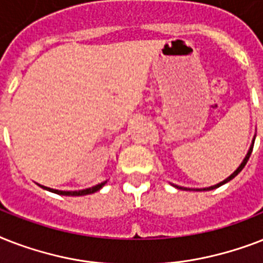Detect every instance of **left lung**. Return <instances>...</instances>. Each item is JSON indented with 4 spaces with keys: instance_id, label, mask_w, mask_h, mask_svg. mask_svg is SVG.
<instances>
[{
    "instance_id": "1",
    "label": "left lung",
    "mask_w": 263,
    "mask_h": 263,
    "mask_svg": "<svg viewBox=\"0 0 263 263\" xmlns=\"http://www.w3.org/2000/svg\"><path fill=\"white\" fill-rule=\"evenodd\" d=\"M255 136H257V135H254L253 142H251V144H250V148H249V152H247V154H246L245 160L241 161V164L239 165V166H237V169H236V171H235V172L232 173V175L228 176V177H227V179L222 180V181H220V183H218V184H214V185H210V187H206V188H200V190H195V191H212V190H216V188L221 187V185H222V184L228 183V181H231V180H232V179H235V177H236V176L239 175V173H240L241 171H243V168H245L246 164H247V161H249L250 156H251V153H253L254 142H255ZM173 185H175L176 188H179V190H185V191H192L191 188H187V187H180V185H176V184H173Z\"/></svg>"
}]
</instances>
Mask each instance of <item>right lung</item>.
<instances>
[{
	"instance_id": "right-lung-1",
	"label": "right lung",
	"mask_w": 263,
	"mask_h": 263,
	"mask_svg": "<svg viewBox=\"0 0 263 263\" xmlns=\"http://www.w3.org/2000/svg\"><path fill=\"white\" fill-rule=\"evenodd\" d=\"M107 183L106 181H102V183L97 184V185H94V187L91 188H86V190H79V191H61V190H54V188H49V187H45V185H41V187L43 188V190H47V191L50 192H54V194H59V195H65V196H83V195H90V194H94V192L99 191L101 188L105 185V184Z\"/></svg>"
}]
</instances>
